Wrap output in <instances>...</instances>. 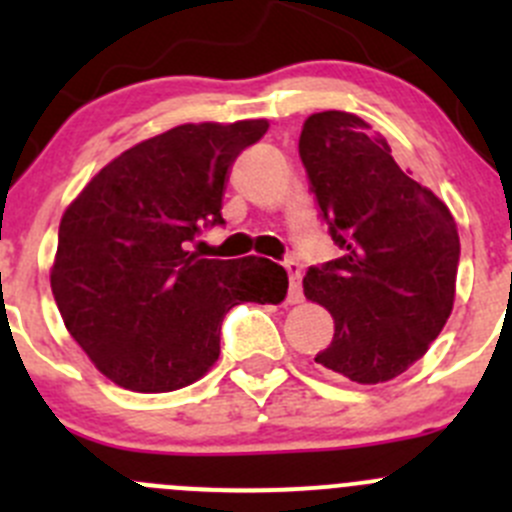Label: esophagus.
I'll list each match as a JSON object with an SVG mask.
<instances>
[{"label": "esophagus", "instance_id": "obj_1", "mask_svg": "<svg viewBox=\"0 0 512 512\" xmlns=\"http://www.w3.org/2000/svg\"><path fill=\"white\" fill-rule=\"evenodd\" d=\"M285 270H287V277H290V290H287V302H292V305H297V302L302 300V272H300V265H297L295 260H287L285 262Z\"/></svg>", "mask_w": 512, "mask_h": 512}]
</instances>
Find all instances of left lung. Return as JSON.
Wrapping results in <instances>:
<instances>
[{"label": "left lung", "instance_id": "obj_1", "mask_svg": "<svg viewBox=\"0 0 512 512\" xmlns=\"http://www.w3.org/2000/svg\"><path fill=\"white\" fill-rule=\"evenodd\" d=\"M300 160L342 250L302 280L307 300L335 320L315 362L362 385L393 380L428 352L453 310L460 262L453 215L400 170L388 142L357 114H310Z\"/></svg>", "mask_w": 512, "mask_h": 512}]
</instances>
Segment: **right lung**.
Returning a JSON list of instances; mask_svg holds the SVG:
<instances>
[{"mask_svg": "<svg viewBox=\"0 0 512 512\" xmlns=\"http://www.w3.org/2000/svg\"><path fill=\"white\" fill-rule=\"evenodd\" d=\"M265 132V119L180 124L102 167L64 212L52 295L69 335L119 388H185L220 357L232 307L285 300L275 262L187 250L202 227L225 225L232 165Z\"/></svg>", "mask_w": 512, "mask_h": 512, "instance_id": "add662e5", "label": "right lung"}]
</instances>
